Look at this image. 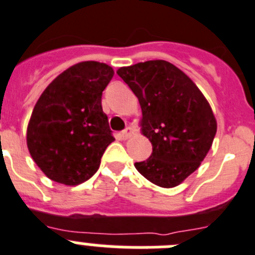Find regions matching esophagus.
Returning a JSON list of instances; mask_svg holds the SVG:
<instances>
[{
  "instance_id": "34e87169",
  "label": "esophagus",
  "mask_w": 255,
  "mask_h": 255,
  "mask_svg": "<svg viewBox=\"0 0 255 255\" xmlns=\"http://www.w3.org/2000/svg\"><path fill=\"white\" fill-rule=\"evenodd\" d=\"M133 133V128L132 127H127L125 130L122 132V137L123 139H128L130 136H132Z\"/></svg>"
}]
</instances>
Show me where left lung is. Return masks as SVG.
<instances>
[{
    "label": "left lung",
    "mask_w": 255,
    "mask_h": 255,
    "mask_svg": "<svg viewBox=\"0 0 255 255\" xmlns=\"http://www.w3.org/2000/svg\"><path fill=\"white\" fill-rule=\"evenodd\" d=\"M117 73L138 98L141 129L152 153L136 162L139 174L162 188L179 185L197 170L212 146L217 123L203 94L170 62H139Z\"/></svg>",
    "instance_id": "obj_1"
}]
</instances>
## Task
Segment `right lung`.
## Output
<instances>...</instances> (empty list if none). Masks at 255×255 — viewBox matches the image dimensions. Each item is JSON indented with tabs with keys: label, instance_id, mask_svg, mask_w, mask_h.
I'll return each mask as SVG.
<instances>
[{
	"label": "right lung",
	"instance_id": "right-lung-1",
	"mask_svg": "<svg viewBox=\"0 0 255 255\" xmlns=\"http://www.w3.org/2000/svg\"><path fill=\"white\" fill-rule=\"evenodd\" d=\"M113 75L105 63L80 62L58 75L36 102L27 125V148L54 182L81 184L99 169L114 141L102 108L103 91Z\"/></svg>",
	"mask_w": 255,
	"mask_h": 255
}]
</instances>
